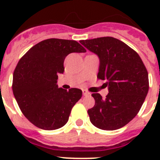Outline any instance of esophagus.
I'll return each mask as SVG.
<instances>
[{
  "label": "esophagus",
  "instance_id": "34e87169",
  "mask_svg": "<svg viewBox=\"0 0 160 160\" xmlns=\"http://www.w3.org/2000/svg\"><path fill=\"white\" fill-rule=\"evenodd\" d=\"M82 94L84 96H87V95H90V92H88V91L86 90H82Z\"/></svg>",
  "mask_w": 160,
  "mask_h": 160
}]
</instances>
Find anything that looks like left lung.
<instances>
[{"mask_svg": "<svg viewBox=\"0 0 160 160\" xmlns=\"http://www.w3.org/2000/svg\"><path fill=\"white\" fill-rule=\"evenodd\" d=\"M99 58L98 78L106 80L105 98L92 96L94 107L88 110L91 123L105 131L119 129L136 116L149 90L148 73L139 55L122 41L112 38L80 41Z\"/></svg>", "mask_w": 160, "mask_h": 160, "instance_id": "obj_1", "label": "left lung"}]
</instances>
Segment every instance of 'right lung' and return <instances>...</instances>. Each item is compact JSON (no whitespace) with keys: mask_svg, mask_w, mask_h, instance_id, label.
<instances>
[{"mask_svg":"<svg viewBox=\"0 0 160 160\" xmlns=\"http://www.w3.org/2000/svg\"><path fill=\"white\" fill-rule=\"evenodd\" d=\"M86 51L76 41L50 38L32 46L20 59L13 72L12 92L22 112L33 125L51 131L68 122L82 91L58 88V74L64 72L68 54Z\"/></svg>","mask_w":160,"mask_h":160,"instance_id":"add662e5","label":"right lung"}]
</instances>
